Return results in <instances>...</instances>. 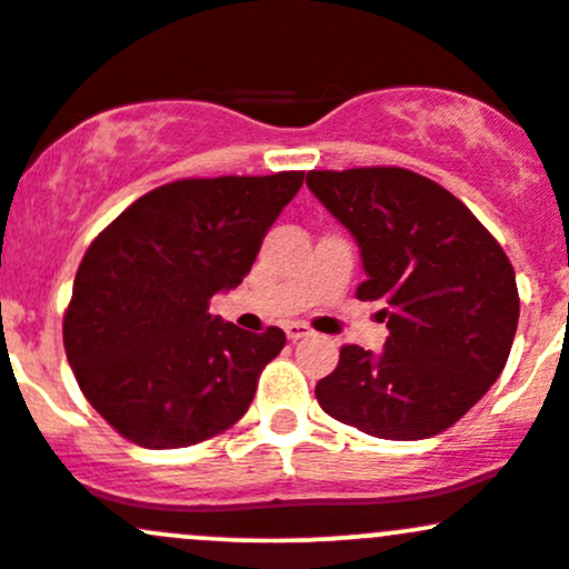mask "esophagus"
I'll return each instance as SVG.
<instances>
[{
    "instance_id": "obj_1",
    "label": "esophagus",
    "mask_w": 569,
    "mask_h": 569,
    "mask_svg": "<svg viewBox=\"0 0 569 569\" xmlns=\"http://www.w3.org/2000/svg\"><path fill=\"white\" fill-rule=\"evenodd\" d=\"M286 336H289V341H302V338L311 336V327H306L302 321H291V325H286Z\"/></svg>"
}]
</instances>
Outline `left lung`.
Returning <instances> with one entry per match:
<instances>
[{
    "instance_id": "left-lung-1",
    "label": "left lung",
    "mask_w": 569,
    "mask_h": 569,
    "mask_svg": "<svg viewBox=\"0 0 569 569\" xmlns=\"http://www.w3.org/2000/svg\"><path fill=\"white\" fill-rule=\"evenodd\" d=\"M306 183L358 244L355 297L388 321L382 352L341 349L317 382L321 410L386 440L443 432L507 366L520 317L507 252L462 200L410 170H311Z\"/></svg>"
}]
</instances>
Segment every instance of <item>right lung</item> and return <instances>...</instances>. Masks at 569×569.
Returning a JSON list of instances; mask_svg holds the SVG:
<instances>
[{
    "label": "right lung",
    "instance_id": "right-lung-1",
    "mask_svg": "<svg viewBox=\"0 0 569 569\" xmlns=\"http://www.w3.org/2000/svg\"><path fill=\"white\" fill-rule=\"evenodd\" d=\"M306 173L187 178L129 206L73 280L66 355L90 405L146 449H183L248 412L286 332L211 317L248 278Z\"/></svg>",
    "mask_w": 569,
    "mask_h": 569
}]
</instances>
